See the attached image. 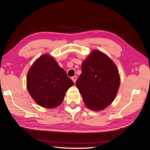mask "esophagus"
<instances>
[{"label": "esophagus", "instance_id": "34e87169", "mask_svg": "<svg viewBox=\"0 0 150 150\" xmlns=\"http://www.w3.org/2000/svg\"><path fill=\"white\" fill-rule=\"evenodd\" d=\"M77 76H73V77H71V79L73 80V82H74L75 83V82H76V81H77Z\"/></svg>", "mask_w": 150, "mask_h": 150}]
</instances>
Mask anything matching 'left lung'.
<instances>
[{"label":"left lung","instance_id":"obj_1","mask_svg":"<svg viewBox=\"0 0 150 150\" xmlns=\"http://www.w3.org/2000/svg\"><path fill=\"white\" fill-rule=\"evenodd\" d=\"M76 81L85 106L91 110H104L115 99L120 83L118 68L107 55L99 50L91 52L81 65Z\"/></svg>","mask_w":150,"mask_h":150}]
</instances>
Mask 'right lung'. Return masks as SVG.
I'll use <instances>...</instances> for the list:
<instances>
[{"mask_svg": "<svg viewBox=\"0 0 150 150\" xmlns=\"http://www.w3.org/2000/svg\"><path fill=\"white\" fill-rule=\"evenodd\" d=\"M73 85L65 71L48 54L38 58L27 74L28 93L35 102L44 108L59 106L67 91Z\"/></svg>", "mask_w": 150, "mask_h": 150, "instance_id": "right-lung-1", "label": "right lung"}]
</instances>
